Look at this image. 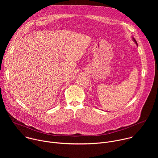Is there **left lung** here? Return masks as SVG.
<instances>
[{
    "label": "left lung",
    "instance_id": "obj_1",
    "mask_svg": "<svg viewBox=\"0 0 158 158\" xmlns=\"http://www.w3.org/2000/svg\"><path fill=\"white\" fill-rule=\"evenodd\" d=\"M132 40H134V42H135V43H136V44L137 45V46H138V43H137V42H136V40H135V39L133 37H132Z\"/></svg>",
    "mask_w": 158,
    "mask_h": 158
}]
</instances>
